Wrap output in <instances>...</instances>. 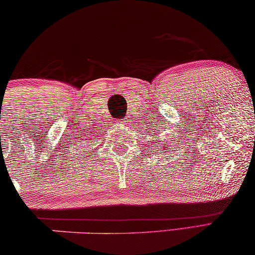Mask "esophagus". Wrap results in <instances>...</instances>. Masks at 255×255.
Instances as JSON below:
<instances>
[{
    "instance_id": "1",
    "label": "esophagus",
    "mask_w": 255,
    "mask_h": 255,
    "mask_svg": "<svg viewBox=\"0 0 255 255\" xmlns=\"http://www.w3.org/2000/svg\"><path fill=\"white\" fill-rule=\"evenodd\" d=\"M120 123L121 124H123V125H127V123H128V121L126 120V119H125V118H124V119H121V121H120Z\"/></svg>"
}]
</instances>
